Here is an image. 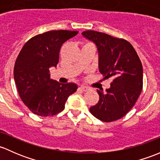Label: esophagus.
I'll return each instance as SVG.
<instances>
[{
    "instance_id": "obj_1",
    "label": "esophagus",
    "mask_w": 160,
    "mask_h": 160,
    "mask_svg": "<svg viewBox=\"0 0 160 160\" xmlns=\"http://www.w3.org/2000/svg\"><path fill=\"white\" fill-rule=\"evenodd\" d=\"M80 90H82V92H87L88 90H89V88L86 86H84V85H82V86L79 87Z\"/></svg>"
}]
</instances>
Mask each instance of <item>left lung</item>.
Here are the masks:
<instances>
[{"label": "left lung", "instance_id": "8db88e82", "mask_svg": "<svg viewBox=\"0 0 160 160\" xmlns=\"http://www.w3.org/2000/svg\"><path fill=\"white\" fill-rule=\"evenodd\" d=\"M82 35L95 44L98 70L112 82L105 92L98 91L99 100L89 108L95 118L113 122L122 118L134 106L142 88V66L132 44L105 33L85 31Z\"/></svg>", "mask_w": 160, "mask_h": 160}]
</instances>
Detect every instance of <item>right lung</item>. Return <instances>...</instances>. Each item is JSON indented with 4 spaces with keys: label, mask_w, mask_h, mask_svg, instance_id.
Returning a JSON list of instances; mask_svg holds the SVG:
<instances>
[{
    "label": "right lung",
    "mask_w": 160,
    "mask_h": 160,
    "mask_svg": "<svg viewBox=\"0 0 160 160\" xmlns=\"http://www.w3.org/2000/svg\"><path fill=\"white\" fill-rule=\"evenodd\" d=\"M76 31H50L28 41L20 52L14 78L23 102L40 116L58 114L76 92L75 83L62 84L51 79L49 68L57 66L62 44L78 34Z\"/></svg>",
    "instance_id": "obj_1"
}]
</instances>
